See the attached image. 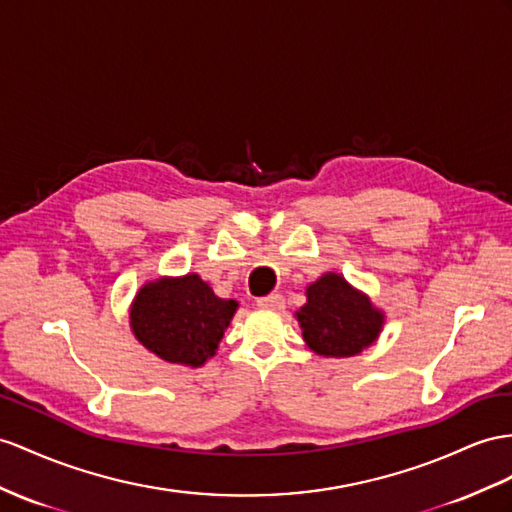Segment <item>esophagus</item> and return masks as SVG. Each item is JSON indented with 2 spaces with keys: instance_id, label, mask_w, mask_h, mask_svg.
Segmentation results:
<instances>
[{
  "instance_id": "obj_1",
  "label": "esophagus",
  "mask_w": 512,
  "mask_h": 512,
  "mask_svg": "<svg viewBox=\"0 0 512 512\" xmlns=\"http://www.w3.org/2000/svg\"><path fill=\"white\" fill-rule=\"evenodd\" d=\"M257 305L261 309H272V311H281L285 307V300L281 294H268V296H261L257 298Z\"/></svg>"
}]
</instances>
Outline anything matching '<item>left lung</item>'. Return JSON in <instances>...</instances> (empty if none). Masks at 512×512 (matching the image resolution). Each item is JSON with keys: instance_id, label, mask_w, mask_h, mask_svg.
<instances>
[{"instance_id": "obj_1", "label": "left lung", "mask_w": 512, "mask_h": 512, "mask_svg": "<svg viewBox=\"0 0 512 512\" xmlns=\"http://www.w3.org/2000/svg\"><path fill=\"white\" fill-rule=\"evenodd\" d=\"M307 303L296 311L307 346L320 357L346 359L372 346L385 313L342 274L326 272L307 287Z\"/></svg>"}]
</instances>
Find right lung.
<instances>
[{
    "label": "right lung",
    "instance_id": "obj_1",
    "mask_svg": "<svg viewBox=\"0 0 512 512\" xmlns=\"http://www.w3.org/2000/svg\"><path fill=\"white\" fill-rule=\"evenodd\" d=\"M238 307V300L216 296L194 272L157 277L144 283L131 300L129 326L155 357L201 368L216 355Z\"/></svg>",
    "mask_w": 512,
    "mask_h": 512
}]
</instances>
